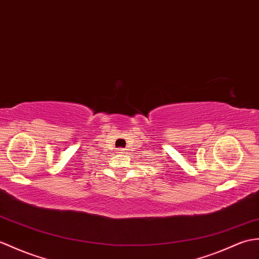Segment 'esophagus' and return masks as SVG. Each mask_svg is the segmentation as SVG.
I'll use <instances>...</instances> for the list:
<instances>
[{
	"label": "esophagus",
	"mask_w": 259,
	"mask_h": 259,
	"mask_svg": "<svg viewBox=\"0 0 259 259\" xmlns=\"http://www.w3.org/2000/svg\"><path fill=\"white\" fill-rule=\"evenodd\" d=\"M123 151H124V149H122V148H120V149L118 150V153H120V154H122V153H123Z\"/></svg>",
	"instance_id": "34e87169"
}]
</instances>
